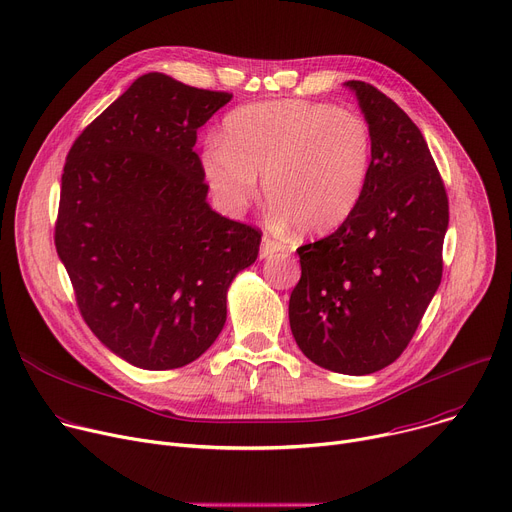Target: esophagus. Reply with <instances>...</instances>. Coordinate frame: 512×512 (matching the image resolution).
<instances>
[{
  "mask_svg": "<svg viewBox=\"0 0 512 512\" xmlns=\"http://www.w3.org/2000/svg\"><path fill=\"white\" fill-rule=\"evenodd\" d=\"M286 249V245L284 243H280V241H275V239H271V237H263V243H261V251H259V255L263 257V259H267V257H273V255H277V253H282Z\"/></svg>",
  "mask_w": 512,
  "mask_h": 512,
  "instance_id": "1",
  "label": "esophagus"
}]
</instances>
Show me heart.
I'll return each instance as SVG.
<instances>
[{"label": "heart", "mask_w": 512, "mask_h": 512, "mask_svg": "<svg viewBox=\"0 0 512 512\" xmlns=\"http://www.w3.org/2000/svg\"><path fill=\"white\" fill-rule=\"evenodd\" d=\"M371 151L374 136L357 112L282 100L232 110L200 165L226 214H241L257 198L259 175L275 220L314 237L337 230L357 210Z\"/></svg>", "instance_id": "heart-1"}]
</instances>
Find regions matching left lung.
Listing matches in <instances>:
<instances>
[{
    "label": "left lung",
    "mask_w": 512,
    "mask_h": 512,
    "mask_svg": "<svg viewBox=\"0 0 512 512\" xmlns=\"http://www.w3.org/2000/svg\"><path fill=\"white\" fill-rule=\"evenodd\" d=\"M345 85L374 136L369 179L343 226L296 249L290 327L312 363L365 376L402 355L441 284L449 200L406 112L365 81Z\"/></svg>",
    "instance_id": "obj_1"
}]
</instances>
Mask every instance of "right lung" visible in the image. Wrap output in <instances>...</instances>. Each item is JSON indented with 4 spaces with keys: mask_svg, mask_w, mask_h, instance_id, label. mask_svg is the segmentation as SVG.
<instances>
[{
    "mask_svg": "<svg viewBox=\"0 0 512 512\" xmlns=\"http://www.w3.org/2000/svg\"><path fill=\"white\" fill-rule=\"evenodd\" d=\"M232 94L138 77L75 138L55 247L87 327L143 369L198 359L226 320V288L261 230L214 212L194 151Z\"/></svg>",
    "mask_w": 512,
    "mask_h": 512,
    "instance_id": "right-lung-1",
    "label": "right lung"
}]
</instances>
